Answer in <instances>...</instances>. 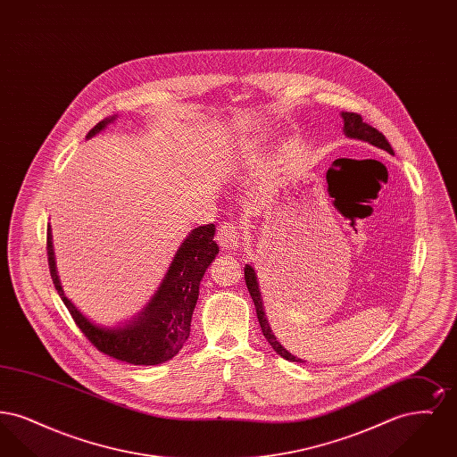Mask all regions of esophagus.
<instances>
[{"label": "esophagus", "instance_id": "34e87169", "mask_svg": "<svg viewBox=\"0 0 457 457\" xmlns=\"http://www.w3.org/2000/svg\"><path fill=\"white\" fill-rule=\"evenodd\" d=\"M218 243L224 250H237L243 237L239 229L238 222H224L218 228Z\"/></svg>", "mask_w": 457, "mask_h": 457}]
</instances>
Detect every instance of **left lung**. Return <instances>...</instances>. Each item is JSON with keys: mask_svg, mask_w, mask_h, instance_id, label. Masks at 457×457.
I'll list each match as a JSON object with an SVG mask.
<instances>
[{"mask_svg": "<svg viewBox=\"0 0 457 457\" xmlns=\"http://www.w3.org/2000/svg\"><path fill=\"white\" fill-rule=\"evenodd\" d=\"M343 120H345V133L348 135L349 138H358V140H363V142H369L371 145L386 151V153L394 154L392 151L391 144L387 142V138L377 130L373 127L367 125L363 121V118L358 114V112H348L345 111L343 112ZM245 281H246V287H248V293L253 300L255 304V310H257V319H259V324L262 327V332L265 336V339L269 341V345L274 348V351L278 354H281L284 360L287 361H296V363H303V360L293 356L289 351L278 343L276 336L272 334L270 326L267 322V317H265V312H263V304H262L261 291H259V283H257V276H255V270L252 269V265H245Z\"/></svg>", "mask_w": 457, "mask_h": 457, "instance_id": "8db88e82", "label": "left lung"}]
</instances>
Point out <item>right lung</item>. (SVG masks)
Segmentation results:
<instances>
[{"label": "right lung", "instance_id": "obj_1", "mask_svg": "<svg viewBox=\"0 0 457 457\" xmlns=\"http://www.w3.org/2000/svg\"><path fill=\"white\" fill-rule=\"evenodd\" d=\"M111 121L112 118L99 121L88 131L87 137L103 130ZM214 231V224L198 226L192 231L174 255L166 279L161 284L153 302L131 326L123 328L109 330L90 324L66 298L56 274L51 231L47 228L46 250L49 274L71 319L101 353L131 365H159L176 356L190 336V322L198 300V286L219 252Z\"/></svg>", "mask_w": 457, "mask_h": 457}]
</instances>
